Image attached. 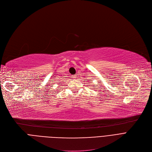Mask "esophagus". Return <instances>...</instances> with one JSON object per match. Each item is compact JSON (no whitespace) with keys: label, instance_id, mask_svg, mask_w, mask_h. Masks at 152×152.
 <instances>
[{"label":"esophagus","instance_id":"obj_1","mask_svg":"<svg viewBox=\"0 0 152 152\" xmlns=\"http://www.w3.org/2000/svg\"><path fill=\"white\" fill-rule=\"evenodd\" d=\"M72 77H73L74 79H75L76 78V75H72Z\"/></svg>","mask_w":152,"mask_h":152}]
</instances>
